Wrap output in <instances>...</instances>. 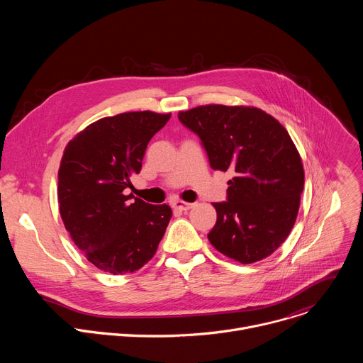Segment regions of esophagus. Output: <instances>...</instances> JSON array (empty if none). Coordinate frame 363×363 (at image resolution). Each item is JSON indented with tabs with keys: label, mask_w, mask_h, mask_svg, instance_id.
Masks as SVG:
<instances>
[{
	"label": "esophagus",
	"mask_w": 363,
	"mask_h": 363,
	"mask_svg": "<svg viewBox=\"0 0 363 363\" xmlns=\"http://www.w3.org/2000/svg\"><path fill=\"white\" fill-rule=\"evenodd\" d=\"M172 206H174L175 210H179V211H186V210H191V208H192L194 203H192V202H185V201L177 199V201H174Z\"/></svg>",
	"instance_id": "34e87169"
}]
</instances>
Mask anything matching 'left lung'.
Returning <instances> with one entry per match:
<instances>
[{"label":"left lung","mask_w":363,"mask_h":363,"mask_svg":"<svg viewBox=\"0 0 363 363\" xmlns=\"http://www.w3.org/2000/svg\"><path fill=\"white\" fill-rule=\"evenodd\" d=\"M178 118L196 133L217 171L234 172L227 201L214 202L210 242L242 264L273 254L290 234L300 206L304 171L283 125L251 106L205 105Z\"/></svg>","instance_id":"obj_1"}]
</instances>
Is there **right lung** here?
Instances as JSON below:
<instances>
[{"instance_id":"1","label":"right lung","mask_w":363,"mask_h":363,"mask_svg":"<svg viewBox=\"0 0 363 363\" xmlns=\"http://www.w3.org/2000/svg\"><path fill=\"white\" fill-rule=\"evenodd\" d=\"M171 113L126 112L103 118L66 146L59 169L60 216L74 244L99 270L133 273L157 252L171 206L125 195L142 169L152 136Z\"/></svg>"}]
</instances>
